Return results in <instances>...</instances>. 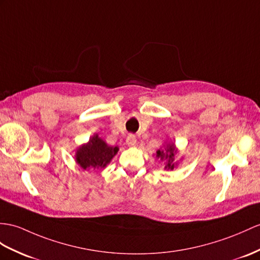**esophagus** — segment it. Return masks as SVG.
I'll list each match as a JSON object with an SVG mask.
<instances>
[{
    "mask_svg": "<svg viewBox=\"0 0 260 260\" xmlns=\"http://www.w3.org/2000/svg\"><path fill=\"white\" fill-rule=\"evenodd\" d=\"M125 142H126V144L129 145V147H134V145H136V143H137L136 136L135 135H129L125 139Z\"/></svg>",
    "mask_w": 260,
    "mask_h": 260,
    "instance_id": "esophagus-1",
    "label": "esophagus"
}]
</instances>
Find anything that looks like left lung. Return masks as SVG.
Listing matches in <instances>:
<instances>
[{"mask_svg": "<svg viewBox=\"0 0 260 260\" xmlns=\"http://www.w3.org/2000/svg\"><path fill=\"white\" fill-rule=\"evenodd\" d=\"M175 148H174V144H169L167 145V148L164 150H157L156 152V157L157 159L161 160H166L167 161V166L166 168L168 169H171L173 170L174 168V164H173V157H174V154H175Z\"/></svg>", "mask_w": 260, "mask_h": 260, "instance_id": "1", "label": "left lung"}]
</instances>
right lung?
I'll return each mask as SVG.
<instances>
[{"label": "right lung", "instance_id": "right-lung-1", "mask_svg": "<svg viewBox=\"0 0 260 260\" xmlns=\"http://www.w3.org/2000/svg\"><path fill=\"white\" fill-rule=\"evenodd\" d=\"M118 150V147H109L98 136H94L89 142L77 150L76 160L84 170L105 168L116 155Z\"/></svg>", "mask_w": 260, "mask_h": 260}]
</instances>
